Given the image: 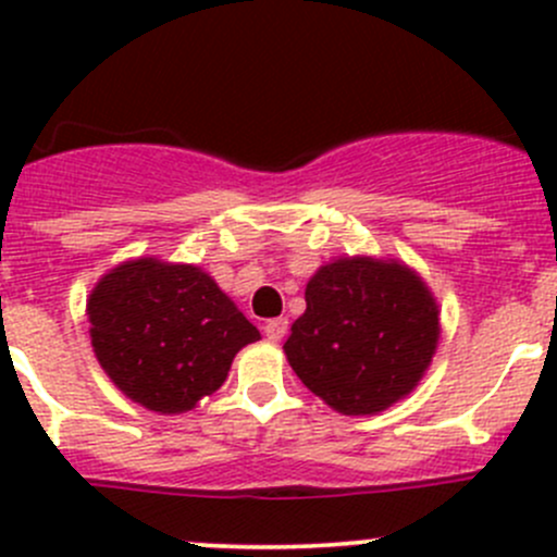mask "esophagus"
Returning <instances> with one entry per match:
<instances>
[{"label": "esophagus", "mask_w": 557, "mask_h": 557, "mask_svg": "<svg viewBox=\"0 0 557 557\" xmlns=\"http://www.w3.org/2000/svg\"><path fill=\"white\" fill-rule=\"evenodd\" d=\"M285 331H288V318H272L267 320V325H263V334H267L269 342L283 339Z\"/></svg>", "instance_id": "34e87169"}]
</instances>
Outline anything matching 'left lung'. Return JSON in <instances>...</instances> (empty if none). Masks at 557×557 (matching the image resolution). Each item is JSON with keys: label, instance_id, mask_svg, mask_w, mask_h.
Here are the masks:
<instances>
[{"label": "left lung", "instance_id": "1", "mask_svg": "<svg viewBox=\"0 0 557 557\" xmlns=\"http://www.w3.org/2000/svg\"><path fill=\"white\" fill-rule=\"evenodd\" d=\"M307 310L283 345L290 369L342 414H377L423 380L440 345V307L398 261L336 258L312 274Z\"/></svg>", "mask_w": 557, "mask_h": 557}]
</instances>
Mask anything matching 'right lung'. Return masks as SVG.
I'll return each mask as SVG.
<instances>
[{
  "label": "right lung",
  "instance_id": "add662e5",
  "mask_svg": "<svg viewBox=\"0 0 557 557\" xmlns=\"http://www.w3.org/2000/svg\"><path fill=\"white\" fill-rule=\"evenodd\" d=\"M86 312L107 377L161 414L194 409L226 383L234 356L261 339L210 274L159 258L110 269Z\"/></svg>",
  "mask_w": 557,
  "mask_h": 557
}]
</instances>
